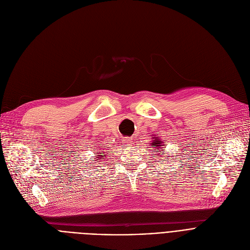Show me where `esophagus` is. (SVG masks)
I'll return each instance as SVG.
<instances>
[{
  "label": "esophagus",
  "mask_w": 250,
  "mask_h": 250,
  "mask_svg": "<svg viewBox=\"0 0 250 250\" xmlns=\"http://www.w3.org/2000/svg\"><path fill=\"white\" fill-rule=\"evenodd\" d=\"M124 143H125V144H127V145H132L133 140H132V138H125V139L124 140Z\"/></svg>",
  "instance_id": "esophagus-1"
}]
</instances>
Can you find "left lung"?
<instances>
[{
  "mask_svg": "<svg viewBox=\"0 0 250 250\" xmlns=\"http://www.w3.org/2000/svg\"><path fill=\"white\" fill-rule=\"evenodd\" d=\"M150 144H152V146H154L155 147V150H153V151H159L160 153L162 152V150H164L163 149V147L165 146L164 145V143L158 138V137H153L152 138V143H150ZM164 153V152H163Z\"/></svg>",
  "mask_w": 250,
  "mask_h": 250,
  "instance_id": "1",
  "label": "left lung"
}]
</instances>
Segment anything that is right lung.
I'll return each mask as SVG.
<instances>
[{
    "label": "right lung",
    "instance_id": "1",
    "mask_svg": "<svg viewBox=\"0 0 250 250\" xmlns=\"http://www.w3.org/2000/svg\"><path fill=\"white\" fill-rule=\"evenodd\" d=\"M96 154V153H95ZM104 154V152L103 151H99V152H97V156L95 157V158H98L97 160H100V158H105V155H103ZM99 162V161H98Z\"/></svg>",
    "mask_w": 250,
    "mask_h": 250
}]
</instances>
